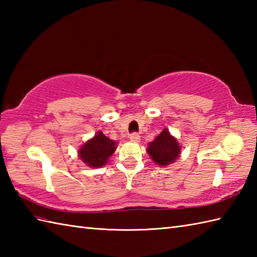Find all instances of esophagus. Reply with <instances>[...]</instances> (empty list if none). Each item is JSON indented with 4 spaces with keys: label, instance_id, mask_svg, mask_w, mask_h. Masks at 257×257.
<instances>
[{
    "label": "esophagus",
    "instance_id": "obj_1",
    "mask_svg": "<svg viewBox=\"0 0 257 257\" xmlns=\"http://www.w3.org/2000/svg\"><path fill=\"white\" fill-rule=\"evenodd\" d=\"M130 141H133V143H139L140 141V135L137 133H133L130 135Z\"/></svg>",
    "mask_w": 257,
    "mask_h": 257
}]
</instances>
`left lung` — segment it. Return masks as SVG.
Wrapping results in <instances>:
<instances>
[{"label":"left lung","mask_w":257,"mask_h":257,"mask_svg":"<svg viewBox=\"0 0 257 257\" xmlns=\"http://www.w3.org/2000/svg\"><path fill=\"white\" fill-rule=\"evenodd\" d=\"M147 152L150 156L155 163L158 166L165 167L171 165L180 157L181 147H180L178 140L171 136L169 130L163 129L156 139L149 143Z\"/></svg>","instance_id":"left-lung-1"}]
</instances>
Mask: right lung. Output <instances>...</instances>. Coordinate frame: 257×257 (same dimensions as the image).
Returning a JSON list of instances; mask_svg holds the SVG:
<instances>
[{
	"label": "right lung",
	"instance_id": "obj_1",
	"mask_svg": "<svg viewBox=\"0 0 257 257\" xmlns=\"http://www.w3.org/2000/svg\"><path fill=\"white\" fill-rule=\"evenodd\" d=\"M116 148L117 143L106 137L101 132H98L94 137L80 147L78 156L87 166L100 168L108 162Z\"/></svg>",
	"mask_w": 257,
	"mask_h": 257
}]
</instances>
